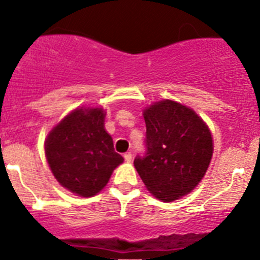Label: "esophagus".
<instances>
[{
	"instance_id": "esophagus-1",
	"label": "esophagus",
	"mask_w": 260,
	"mask_h": 260,
	"mask_svg": "<svg viewBox=\"0 0 260 260\" xmlns=\"http://www.w3.org/2000/svg\"><path fill=\"white\" fill-rule=\"evenodd\" d=\"M124 159H125V161H128V163H129L131 160H132V154H131L129 151L125 152V154H124Z\"/></svg>"
}]
</instances>
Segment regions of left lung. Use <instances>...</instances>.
<instances>
[{
	"mask_svg": "<svg viewBox=\"0 0 260 260\" xmlns=\"http://www.w3.org/2000/svg\"><path fill=\"white\" fill-rule=\"evenodd\" d=\"M146 152L135 168L147 190L166 203L190 193L203 179L213 155V138L203 119L172 100L144 110Z\"/></svg>",
	"mask_w": 260,
	"mask_h": 260,
	"instance_id": "left-lung-1",
	"label": "left lung"
}]
</instances>
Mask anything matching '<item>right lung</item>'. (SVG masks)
I'll use <instances>...</instances> for the list:
<instances>
[{
	"label": "right lung",
	"instance_id": "1",
	"mask_svg": "<svg viewBox=\"0 0 260 260\" xmlns=\"http://www.w3.org/2000/svg\"><path fill=\"white\" fill-rule=\"evenodd\" d=\"M101 108H78L51 129L46 159L60 185L83 198L100 192L123 156L114 151Z\"/></svg>",
	"mask_w": 260,
	"mask_h": 260
}]
</instances>
